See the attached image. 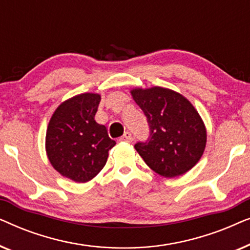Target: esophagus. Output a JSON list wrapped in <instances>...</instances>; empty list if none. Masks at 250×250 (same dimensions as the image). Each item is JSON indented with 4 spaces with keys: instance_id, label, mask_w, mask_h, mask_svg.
Instances as JSON below:
<instances>
[{
    "instance_id": "1",
    "label": "esophagus",
    "mask_w": 250,
    "mask_h": 250,
    "mask_svg": "<svg viewBox=\"0 0 250 250\" xmlns=\"http://www.w3.org/2000/svg\"><path fill=\"white\" fill-rule=\"evenodd\" d=\"M119 141L122 142H132L133 141V135L129 132H125L124 135L119 139Z\"/></svg>"
}]
</instances>
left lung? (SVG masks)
Wrapping results in <instances>:
<instances>
[{
	"mask_svg": "<svg viewBox=\"0 0 250 250\" xmlns=\"http://www.w3.org/2000/svg\"><path fill=\"white\" fill-rule=\"evenodd\" d=\"M131 94L150 127L148 141L136 143L135 150L159 175H183L199 162L206 148V126L197 109L169 88L136 87Z\"/></svg>",
	"mask_w": 250,
	"mask_h": 250,
	"instance_id": "8db88e82",
	"label": "left lung"
}]
</instances>
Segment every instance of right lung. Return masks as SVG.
I'll return each mask as SVG.
<instances>
[{"label": "right lung", "mask_w": 250, "mask_h": 250, "mask_svg": "<svg viewBox=\"0 0 250 250\" xmlns=\"http://www.w3.org/2000/svg\"><path fill=\"white\" fill-rule=\"evenodd\" d=\"M101 95L82 93L63 101L46 129L45 150L53 168L77 183L88 182L104 168L116 145L107 127L95 122Z\"/></svg>", "instance_id": "obj_1"}]
</instances>
